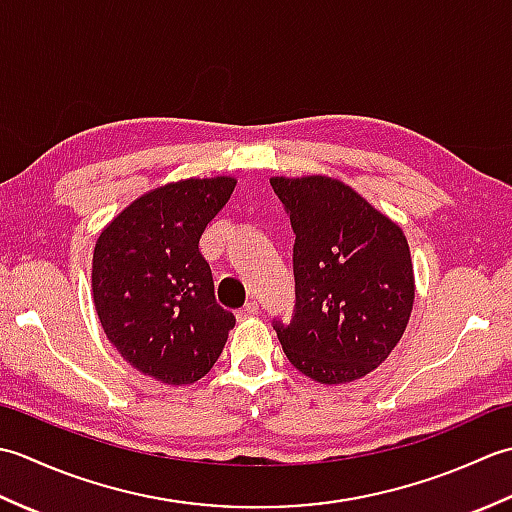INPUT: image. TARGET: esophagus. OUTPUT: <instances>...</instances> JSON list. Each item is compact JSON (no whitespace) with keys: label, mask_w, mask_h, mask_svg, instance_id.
I'll list each match as a JSON object with an SVG mask.
<instances>
[{"label":"esophagus","mask_w":512,"mask_h":512,"mask_svg":"<svg viewBox=\"0 0 512 512\" xmlns=\"http://www.w3.org/2000/svg\"><path fill=\"white\" fill-rule=\"evenodd\" d=\"M257 312H259V306H257V303H255V301H248L244 308H239V310H237V319H239V321L253 319Z\"/></svg>","instance_id":"1"}]
</instances>
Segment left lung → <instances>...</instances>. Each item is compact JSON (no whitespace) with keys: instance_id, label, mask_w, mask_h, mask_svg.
Segmentation results:
<instances>
[{"instance_id":"8db88e82","label":"left lung","mask_w":512,"mask_h":512,"mask_svg":"<svg viewBox=\"0 0 512 512\" xmlns=\"http://www.w3.org/2000/svg\"><path fill=\"white\" fill-rule=\"evenodd\" d=\"M295 231L297 310L275 321L301 374L321 385L367 376L405 334L416 279L407 237L361 193L328 176L270 178Z\"/></svg>"}]
</instances>
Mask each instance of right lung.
Segmentation results:
<instances>
[{"label": "right lung", "mask_w": 512, "mask_h": 512, "mask_svg": "<svg viewBox=\"0 0 512 512\" xmlns=\"http://www.w3.org/2000/svg\"><path fill=\"white\" fill-rule=\"evenodd\" d=\"M237 180L187 178L151 189L107 224L94 246L92 299L101 328L140 374L191 385L220 358L233 312L215 301L200 253L206 224Z\"/></svg>", "instance_id": "add662e5"}]
</instances>
